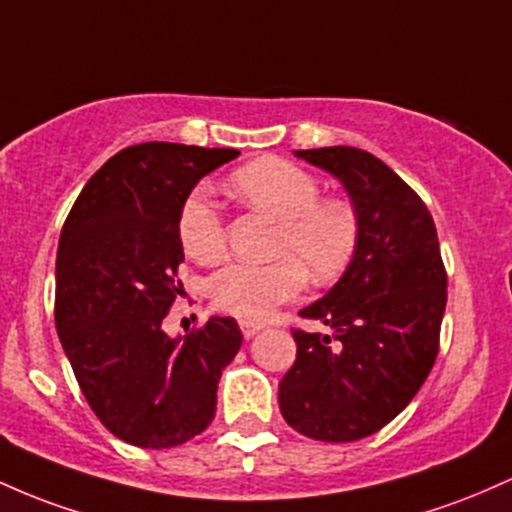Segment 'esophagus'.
Wrapping results in <instances>:
<instances>
[{"label":"esophagus","instance_id":"esophagus-1","mask_svg":"<svg viewBox=\"0 0 512 512\" xmlns=\"http://www.w3.org/2000/svg\"><path fill=\"white\" fill-rule=\"evenodd\" d=\"M239 329H241V333H244V338H254L258 331H263V324H258V321L241 319L239 321Z\"/></svg>","mask_w":512,"mask_h":512}]
</instances>
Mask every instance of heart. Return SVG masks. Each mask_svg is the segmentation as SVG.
Masks as SVG:
<instances>
[{
	"label": "heart",
	"mask_w": 512,
	"mask_h": 512,
	"mask_svg": "<svg viewBox=\"0 0 512 512\" xmlns=\"http://www.w3.org/2000/svg\"><path fill=\"white\" fill-rule=\"evenodd\" d=\"M234 193L278 222L271 263H227L210 278L212 302L244 319H266L278 304L295 300L304 280L331 283L358 251L360 217L348 200L321 198L319 181L302 166L263 157L232 174ZM179 241L198 263L227 251V232L208 195L193 191L179 215Z\"/></svg>",
	"instance_id": "obj_1"
}]
</instances>
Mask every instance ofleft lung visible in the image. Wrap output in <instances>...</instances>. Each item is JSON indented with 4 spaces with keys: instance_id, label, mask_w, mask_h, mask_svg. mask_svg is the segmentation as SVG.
Instances as JSON below:
<instances>
[{
    "instance_id": "obj_1",
    "label": "left lung",
    "mask_w": 512,
    "mask_h": 512,
    "mask_svg": "<svg viewBox=\"0 0 512 512\" xmlns=\"http://www.w3.org/2000/svg\"><path fill=\"white\" fill-rule=\"evenodd\" d=\"M295 157L343 183L360 241L341 280L300 312L331 333L292 331L280 413L307 438L360 440L409 406L438 358L447 302L438 232L418 193L375 154L341 145Z\"/></svg>"
}]
</instances>
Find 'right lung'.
<instances>
[{"label":"right lung","instance_id":"add662e5","mask_svg":"<svg viewBox=\"0 0 512 512\" xmlns=\"http://www.w3.org/2000/svg\"><path fill=\"white\" fill-rule=\"evenodd\" d=\"M237 149L142 142L86 181L60 234L55 326L84 399L120 440L183 445L210 426L217 382L241 346L232 317L179 338L162 321L183 290L179 215Z\"/></svg>","mask_w":512,"mask_h":512}]
</instances>
